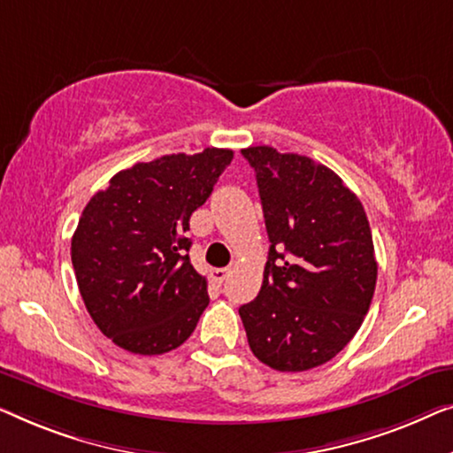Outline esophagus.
<instances>
[{"instance_id": "1", "label": "esophagus", "mask_w": 453, "mask_h": 453, "mask_svg": "<svg viewBox=\"0 0 453 453\" xmlns=\"http://www.w3.org/2000/svg\"><path fill=\"white\" fill-rule=\"evenodd\" d=\"M229 273H232V269H229V266H224V269H213L211 271V277H213L215 283L221 285L229 277Z\"/></svg>"}]
</instances>
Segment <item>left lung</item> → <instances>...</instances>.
<instances>
[{"label":"left lung","instance_id":"obj_1","mask_svg":"<svg viewBox=\"0 0 453 453\" xmlns=\"http://www.w3.org/2000/svg\"><path fill=\"white\" fill-rule=\"evenodd\" d=\"M257 172L269 260L240 308L254 357L277 372L333 359L359 330L378 263L361 201L326 165L269 145L242 150Z\"/></svg>","mask_w":453,"mask_h":453}]
</instances>
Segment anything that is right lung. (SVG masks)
Segmentation results:
<instances>
[{
	"instance_id": "obj_1",
	"label": "right lung",
	"mask_w": 453,
	"mask_h": 453,
	"mask_svg": "<svg viewBox=\"0 0 453 453\" xmlns=\"http://www.w3.org/2000/svg\"><path fill=\"white\" fill-rule=\"evenodd\" d=\"M232 157V150L207 148L139 162L86 205L72 263L94 324L114 345L162 355L193 334L209 296L187 254L188 219Z\"/></svg>"
}]
</instances>
